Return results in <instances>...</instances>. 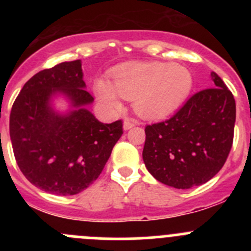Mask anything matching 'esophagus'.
I'll return each mask as SVG.
<instances>
[{
    "label": "esophagus",
    "instance_id": "obj_1",
    "mask_svg": "<svg viewBox=\"0 0 251 251\" xmlns=\"http://www.w3.org/2000/svg\"><path fill=\"white\" fill-rule=\"evenodd\" d=\"M133 126H135V123H132V121H131V120H125V121H124L123 127H124V130H125V131L130 130V128H132Z\"/></svg>",
    "mask_w": 251,
    "mask_h": 251
}]
</instances>
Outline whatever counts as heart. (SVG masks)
Here are the masks:
<instances>
[{"label": "heart", "instance_id": "1", "mask_svg": "<svg viewBox=\"0 0 251 251\" xmlns=\"http://www.w3.org/2000/svg\"><path fill=\"white\" fill-rule=\"evenodd\" d=\"M193 88L191 70L179 64L135 63L113 72V82L95 81L96 98L105 110L120 113L123 98L133 100L136 113L144 119H158L178 109Z\"/></svg>", "mask_w": 251, "mask_h": 251}]
</instances>
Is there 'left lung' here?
<instances>
[{"mask_svg": "<svg viewBox=\"0 0 251 251\" xmlns=\"http://www.w3.org/2000/svg\"><path fill=\"white\" fill-rule=\"evenodd\" d=\"M192 96L171 119L146 127L142 156L151 176L166 186L188 189L222 169L233 143L235 102L222 78Z\"/></svg>", "mask_w": 251, "mask_h": 251, "instance_id": "1", "label": "left lung"}]
</instances>
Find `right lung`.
<instances>
[{"label": "right lung", "instance_id": "obj_1", "mask_svg": "<svg viewBox=\"0 0 251 251\" xmlns=\"http://www.w3.org/2000/svg\"><path fill=\"white\" fill-rule=\"evenodd\" d=\"M81 60L64 62L30 78L9 118L18 166L34 186L50 194L74 196L98 178L123 135L121 120L103 124L87 109ZM64 98L67 112L54 108Z\"/></svg>", "mask_w": 251, "mask_h": 251}]
</instances>
